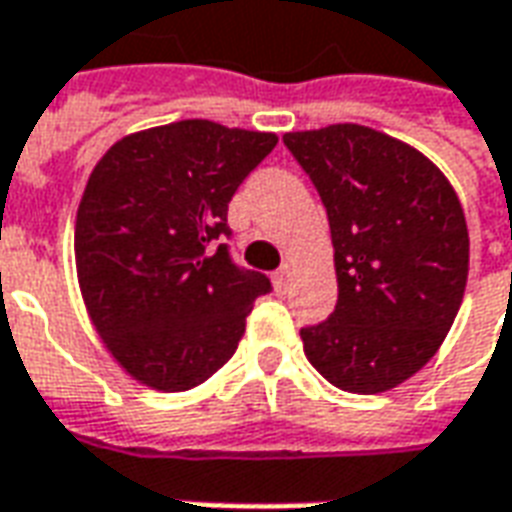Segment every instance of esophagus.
I'll list each match as a JSON object with an SVG mask.
<instances>
[{
  "instance_id": "34e87169",
  "label": "esophagus",
  "mask_w": 512,
  "mask_h": 512,
  "mask_svg": "<svg viewBox=\"0 0 512 512\" xmlns=\"http://www.w3.org/2000/svg\"><path fill=\"white\" fill-rule=\"evenodd\" d=\"M288 282H290V266H282L279 271H274V285H277V290L288 288Z\"/></svg>"
}]
</instances>
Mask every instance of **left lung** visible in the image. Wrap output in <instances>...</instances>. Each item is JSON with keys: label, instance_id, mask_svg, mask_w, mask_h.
Here are the masks:
<instances>
[{"label": "left lung", "instance_id": "1", "mask_svg": "<svg viewBox=\"0 0 512 512\" xmlns=\"http://www.w3.org/2000/svg\"><path fill=\"white\" fill-rule=\"evenodd\" d=\"M329 216L337 307L301 329L329 384L378 395L430 362L466 290L469 230L441 169L356 123L282 136Z\"/></svg>", "mask_w": 512, "mask_h": 512}]
</instances>
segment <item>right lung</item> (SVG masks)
<instances>
[{
    "mask_svg": "<svg viewBox=\"0 0 512 512\" xmlns=\"http://www.w3.org/2000/svg\"><path fill=\"white\" fill-rule=\"evenodd\" d=\"M277 134L180 120L123 136L76 213V274L90 321L139 384L186 392L227 365L271 290L235 266L227 205Z\"/></svg>",
    "mask_w": 512,
    "mask_h": 512,
    "instance_id": "obj_1",
    "label": "right lung"
}]
</instances>
